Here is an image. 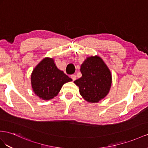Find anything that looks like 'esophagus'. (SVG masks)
Listing matches in <instances>:
<instances>
[{
  "mask_svg": "<svg viewBox=\"0 0 148 148\" xmlns=\"http://www.w3.org/2000/svg\"><path fill=\"white\" fill-rule=\"evenodd\" d=\"M71 78L73 79V81H74L75 80V79H76V76H75V74H73V75H71Z\"/></svg>",
  "mask_w": 148,
  "mask_h": 148,
  "instance_id": "esophagus-1",
  "label": "esophagus"
}]
</instances>
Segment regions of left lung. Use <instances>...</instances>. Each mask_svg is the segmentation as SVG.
I'll return each instance as SVG.
<instances>
[{"label": "left lung", "instance_id": "8db88e82", "mask_svg": "<svg viewBox=\"0 0 148 148\" xmlns=\"http://www.w3.org/2000/svg\"><path fill=\"white\" fill-rule=\"evenodd\" d=\"M82 77L74 82L81 96L88 103L99 102L106 96L112 84V74L101 57H88L81 66Z\"/></svg>", "mask_w": 148, "mask_h": 148}]
</instances>
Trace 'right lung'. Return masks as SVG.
I'll use <instances>...</instances> for the list:
<instances>
[{"instance_id": "obj_1", "label": "right lung", "mask_w": 148, "mask_h": 148, "mask_svg": "<svg viewBox=\"0 0 148 148\" xmlns=\"http://www.w3.org/2000/svg\"><path fill=\"white\" fill-rule=\"evenodd\" d=\"M31 81L36 95L49 101L58 95L65 83L73 80L57 67L53 58H45L33 69Z\"/></svg>"}]
</instances>
